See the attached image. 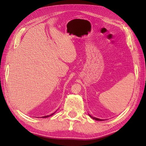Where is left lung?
<instances>
[{
	"instance_id": "1",
	"label": "left lung",
	"mask_w": 146,
	"mask_h": 146,
	"mask_svg": "<svg viewBox=\"0 0 146 146\" xmlns=\"http://www.w3.org/2000/svg\"><path fill=\"white\" fill-rule=\"evenodd\" d=\"M90 117L93 118V119H94V120H98V121H102L103 120H101V119H99V118H95V117H91V115H90Z\"/></svg>"
}]
</instances>
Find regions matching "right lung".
Returning a JSON list of instances; mask_svg holds the SVG:
<instances>
[{"mask_svg": "<svg viewBox=\"0 0 146 146\" xmlns=\"http://www.w3.org/2000/svg\"><path fill=\"white\" fill-rule=\"evenodd\" d=\"M54 114V113H53V114H51V115H50L49 116H51V115H53ZM49 116H44V117H43V118H47V117H49Z\"/></svg>", "mask_w": 146, "mask_h": 146, "instance_id": "obj_1", "label": "right lung"}]
</instances>
